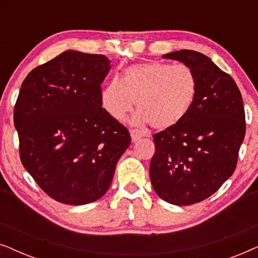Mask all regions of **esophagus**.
<instances>
[{
	"mask_svg": "<svg viewBox=\"0 0 258 258\" xmlns=\"http://www.w3.org/2000/svg\"><path fill=\"white\" fill-rule=\"evenodd\" d=\"M130 135H132V140L133 142H137L140 139H142L143 137V134L140 132V130L137 129H132L130 130Z\"/></svg>",
	"mask_w": 258,
	"mask_h": 258,
	"instance_id": "34e87169",
	"label": "esophagus"
}]
</instances>
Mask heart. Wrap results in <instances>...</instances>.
<instances>
[{
    "label": "heart",
    "instance_id": "1",
    "mask_svg": "<svg viewBox=\"0 0 258 258\" xmlns=\"http://www.w3.org/2000/svg\"><path fill=\"white\" fill-rule=\"evenodd\" d=\"M199 79L188 66L163 62L140 63L114 77L102 90V104L115 119H123L134 105L136 123H150L157 130L177 126L195 104Z\"/></svg>",
    "mask_w": 258,
    "mask_h": 258
}]
</instances>
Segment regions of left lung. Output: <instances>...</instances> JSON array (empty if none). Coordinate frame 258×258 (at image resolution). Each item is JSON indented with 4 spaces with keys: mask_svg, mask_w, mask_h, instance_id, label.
<instances>
[{
    "mask_svg": "<svg viewBox=\"0 0 258 258\" xmlns=\"http://www.w3.org/2000/svg\"><path fill=\"white\" fill-rule=\"evenodd\" d=\"M188 66L199 94L188 116L175 128L154 135L153 188L165 202L190 206L216 192L234 174L245 135L242 95L230 75L194 50L163 55Z\"/></svg>",
    "mask_w": 258,
    "mask_h": 258,
    "instance_id": "1",
    "label": "left lung"
}]
</instances>
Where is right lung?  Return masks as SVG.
<instances>
[{"label": "right lung", "instance_id": "1", "mask_svg": "<svg viewBox=\"0 0 258 258\" xmlns=\"http://www.w3.org/2000/svg\"><path fill=\"white\" fill-rule=\"evenodd\" d=\"M104 55L67 50L31 70L14 109L23 167L57 202L82 206L101 199L130 134L102 108Z\"/></svg>", "mask_w": 258, "mask_h": 258}]
</instances>
